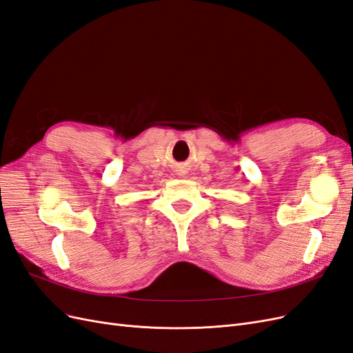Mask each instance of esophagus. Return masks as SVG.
<instances>
[{"mask_svg": "<svg viewBox=\"0 0 353 353\" xmlns=\"http://www.w3.org/2000/svg\"><path fill=\"white\" fill-rule=\"evenodd\" d=\"M179 172V176H186L188 174V170L183 167V168H180V170H177Z\"/></svg>", "mask_w": 353, "mask_h": 353, "instance_id": "34e87169", "label": "esophagus"}]
</instances>
